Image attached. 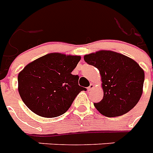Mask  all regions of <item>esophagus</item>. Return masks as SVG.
Returning a JSON list of instances; mask_svg holds the SVG:
<instances>
[{"mask_svg":"<svg viewBox=\"0 0 153 153\" xmlns=\"http://www.w3.org/2000/svg\"><path fill=\"white\" fill-rule=\"evenodd\" d=\"M94 85H93V84H90V85H89V86L87 88V89H88V90H89V91H91L92 89H94Z\"/></svg>","mask_w":153,"mask_h":153,"instance_id":"esophagus-1","label":"esophagus"}]
</instances>
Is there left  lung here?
<instances>
[{
	"instance_id": "8db88e82",
	"label": "left lung",
	"mask_w": 153,
	"mask_h": 153,
	"mask_svg": "<svg viewBox=\"0 0 153 153\" xmlns=\"http://www.w3.org/2000/svg\"><path fill=\"white\" fill-rule=\"evenodd\" d=\"M88 64L97 68L102 79L104 97L94 103L99 112L116 117L128 112L142 94L145 73L137 62L112 51L102 50L84 56Z\"/></svg>"
}]
</instances>
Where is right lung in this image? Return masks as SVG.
<instances>
[{"label": "right lung", "instance_id": "add662e5", "mask_svg": "<svg viewBox=\"0 0 153 153\" xmlns=\"http://www.w3.org/2000/svg\"><path fill=\"white\" fill-rule=\"evenodd\" d=\"M79 56L50 53L27 64L18 75L19 93L27 108L45 118L57 117L68 111L82 90L79 75L71 74Z\"/></svg>", "mask_w": 153, "mask_h": 153}]
</instances>
